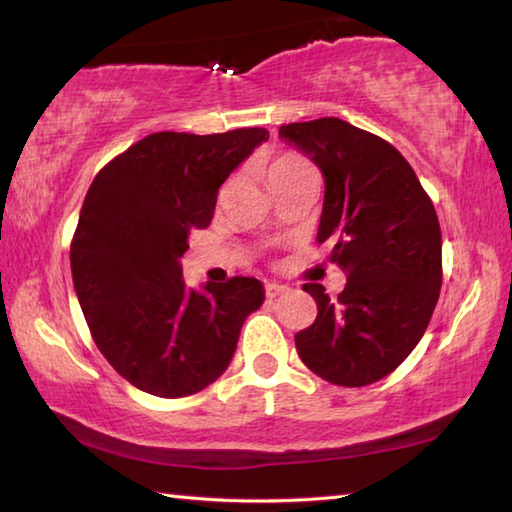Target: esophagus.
<instances>
[{
    "label": "esophagus",
    "mask_w": 512,
    "mask_h": 512,
    "mask_svg": "<svg viewBox=\"0 0 512 512\" xmlns=\"http://www.w3.org/2000/svg\"><path fill=\"white\" fill-rule=\"evenodd\" d=\"M264 291H266V298L273 300L277 296H284V293L289 291V287H284V284H277V282H266Z\"/></svg>",
    "instance_id": "1"
}]
</instances>
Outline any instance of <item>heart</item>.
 Instances as JSON below:
<instances>
[{
    "instance_id": "1",
    "label": "heart",
    "mask_w": 512,
    "mask_h": 512,
    "mask_svg": "<svg viewBox=\"0 0 512 512\" xmlns=\"http://www.w3.org/2000/svg\"><path fill=\"white\" fill-rule=\"evenodd\" d=\"M309 167L311 164L307 160H302L300 155H282V158H277L271 167H268V180L275 176H282V173H287V171L309 169Z\"/></svg>"
}]
</instances>
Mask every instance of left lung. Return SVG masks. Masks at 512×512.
<instances>
[{"mask_svg": "<svg viewBox=\"0 0 512 512\" xmlns=\"http://www.w3.org/2000/svg\"><path fill=\"white\" fill-rule=\"evenodd\" d=\"M325 176L318 244L348 282L332 302L305 284L318 316L296 334L305 366L336 386L391 375L427 329L443 284V237L429 194L404 155L336 117L280 126Z\"/></svg>", "mask_w": 512, "mask_h": 512, "instance_id": "1", "label": "left lung"}]
</instances>
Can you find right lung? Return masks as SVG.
<instances>
[{"label": "right lung", "instance_id": "add662e5", "mask_svg": "<svg viewBox=\"0 0 512 512\" xmlns=\"http://www.w3.org/2000/svg\"><path fill=\"white\" fill-rule=\"evenodd\" d=\"M266 140V128L153 133L92 180L69 248L74 289L103 357L144 393L173 400L210 386L262 307L255 277L187 289L180 257L210 225L225 178Z\"/></svg>", "mask_w": 512, "mask_h": 512}]
</instances>
